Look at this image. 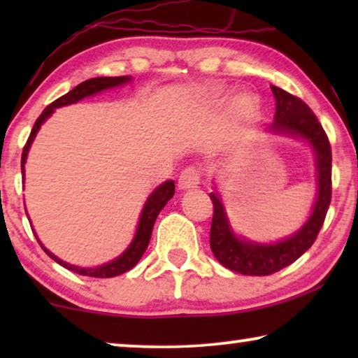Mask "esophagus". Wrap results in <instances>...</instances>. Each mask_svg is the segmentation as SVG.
<instances>
[{
	"mask_svg": "<svg viewBox=\"0 0 358 358\" xmlns=\"http://www.w3.org/2000/svg\"><path fill=\"white\" fill-rule=\"evenodd\" d=\"M200 184V171L195 166H189V168L182 169L179 174V189H194Z\"/></svg>",
	"mask_w": 358,
	"mask_h": 358,
	"instance_id": "34e87169",
	"label": "esophagus"
}]
</instances>
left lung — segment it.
<instances>
[{"instance_id":"obj_1","label":"left lung","mask_w":358,"mask_h":358,"mask_svg":"<svg viewBox=\"0 0 358 358\" xmlns=\"http://www.w3.org/2000/svg\"><path fill=\"white\" fill-rule=\"evenodd\" d=\"M275 96V120L268 127L272 131L298 135L313 145L317 163V199L310 220L292 238L277 244H254L239 241L229 228L227 215L217 194H210L213 202V218L210 228V248L218 262L229 271L244 275H271L290 266L316 241L324 223L332 195V153L324 129L310 107L300 97L272 86Z\"/></svg>"}]
</instances>
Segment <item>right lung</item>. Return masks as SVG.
<instances>
[{"mask_svg":"<svg viewBox=\"0 0 358 358\" xmlns=\"http://www.w3.org/2000/svg\"><path fill=\"white\" fill-rule=\"evenodd\" d=\"M130 78L129 76H106V78H92V80H87L85 83H81V85H78L75 90H71L70 92H66L65 96L58 97L57 101H53L50 106H47L41 115H38V119L36 120V124L32 127V131L31 135H29L27 138V143L24 145V150H22V156H21V171L24 173V163H26V158H27V151L31 148V143L34 141V136H36L37 130L41 129V125L45 122L47 117L52 115V112L57 109V107H62V106H68V104H75V102L81 101L83 97H87V96H92L96 94V92H99L102 90H107V87H114V86H119V85H124V83L129 81ZM174 182L173 180H166L164 184H161L158 189L155 190L153 194L150 195L148 200H146L145 203V208L143 212H141V217H140V222H138V229H136V234H135V239L134 243L130 244V248L127 249V251L122 254L119 259H115V261H112L109 264H104V266L101 267H92V268H85V267H76V266H70V264L63 262L62 259H58L57 256H53L52 252H48L45 248L42 246L43 251H45L48 256H50L53 261L60 264L68 271L75 272V273H80V275H86V277H96V278H109V277H115V275H120V273H124L127 271H130V268H134L136 266V262L140 261L141 256H143V252L146 251V248H148V243H150V238H151V231H153V227H155V222L156 218H158V215L161 210L166 203H168V200L173 197L174 195ZM38 241V239H37Z\"/></svg>","mask_w":358,"mask_h":358,"instance_id":"obj_1","label":"right lung"}]
</instances>
